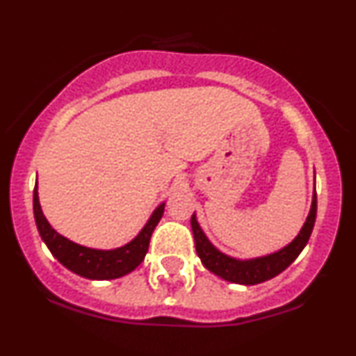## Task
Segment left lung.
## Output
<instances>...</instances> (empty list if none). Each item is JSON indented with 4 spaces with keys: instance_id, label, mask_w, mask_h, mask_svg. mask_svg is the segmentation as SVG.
Returning <instances> with one entry per match:
<instances>
[{
    "instance_id": "8db88e82",
    "label": "left lung",
    "mask_w": 356,
    "mask_h": 356,
    "mask_svg": "<svg viewBox=\"0 0 356 356\" xmlns=\"http://www.w3.org/2000/svg\"><path fill=\"white\" fill-rule=\"evenodd\" d=\"M316 213H317V196L314 193L312 196V207H310L309 216H307L304 227H302L300 234L293 238L286 247L280 249L278 252L268 254L263 257H254V259H235V257L227 256V254L220 252L204 232L201 230L200 223H197L196 215L191 216V227H193L194 242H196V252L200 256L201 263L204 268L215 273L220 278L227 280V282L238 283V285H257V283L268 282V280L275 278L282 271L290 266L298 254L304 250V247L309 242L310 234H312L314 223H316Z\"/></svg>"
}]
</instances>
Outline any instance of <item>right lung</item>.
<instances>
[{
    "instance_id": "1",
    "label": "right lung",
    "mask_w": 356,
    "mask_h": 356,
    "mask_svg": "<svg viewBox=\"0 0 356 356\" xmlns=\"http://www.w3.org/2000/svg\"><path fill=\"white\" fill-rule=\"evenodd\" d=\"M163 208H165V203L156 207L147 225L141 228L140 234L126 245L111 250L90 249V247L68 241L49 225L42 213V208H40L37 184L33 189V216H35L37 230H39L42 241L46 242L47 249L63 266L88 280L121 278V276L128 275L140 266L148 252L149 237H152L156 223L162 218Z\"/></svg>"
}]
</instances>
